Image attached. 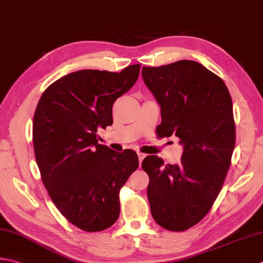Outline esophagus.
<instances>
[{"instance_id":"esophagus-1","label":"esophagus","mask_w":263,"mask_h":263,"mask_svg":"<svg viewBox=\"0 0 263 263\" xmlns=\"http://www.w3.org/2000/svg\"><path fill=\"white\" fill-rule=\"evenodd\" d=\"M145 157H146V154L140 153V152L138 153V158H139V162H140V163L143 161V158H145Z\"/></svg>"}]
</instances>
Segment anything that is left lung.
<instances>
[{
	"instance_id": "left-lung-1",
	"label": "left lung",
	"mask_w": 263,
	"mask_h": 263,
	"mask_svg": "<svg viewBox=\"0 0 263 263\" xmlns=\"http://www.w3.org/2000/svg\"><path fill=\"white\" fill-rule=\"evenodd\" d=\"M142 80L161 107L158 135L180 139L181 162L164 165L147 156V196L154 220L183 231L212 208L230 166L235 147L233 101L224 82L202 64L179 60L142 67Z\"/></svg>"
}]
</instances>
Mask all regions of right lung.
Returning <instances> with one entry per match:
<instances>
[{
    "label": "right lung",
    "mask_w": 263,
    "mask_h": 263,
    "mask_svg": "<svg viewBox=\"0 0 263 263\" xmlns=\"http://www.w3.org/2000/svg\"><path fill=\"white\" fill-rule=\"evenodd\" d=\"M140 73L83 69L46 89L36 107L33 143L41 177L60 213L85 231L109 228L120 215V189L138 168L137 153L98 143L97 132L112 124L111 107Z\"/></svg>",
    "instance_id": "1"
}]
</instances>
